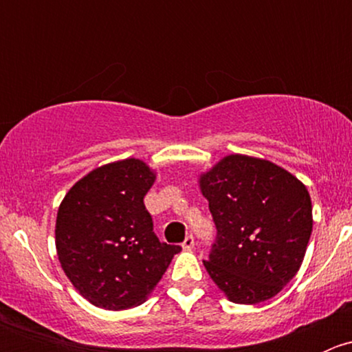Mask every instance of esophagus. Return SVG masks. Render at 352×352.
<instances>
[{
  "label": "esophagus",
  "mask_w": 352,
  "mask_h": 352,
  "mask_svg": "<svg viewBox=\"0 0 352 352\" xmlns=\"http://www.w3.org/2000/svg\"><path fill=\"white\" fill-rule=\"evenodd\" d=\"M182 248L184 250H192L194 248V236L192 235L186 236V240H184V243H182Z\"/></svg>",
  "instance_id": "34e87169"
}]
</instances>
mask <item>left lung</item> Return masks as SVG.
I'll use <instances>...</instances> for the list:
<instances>
[{
  "label": "left lung",
  "mask_w": 352,
  "mask_h": 352,
  "mask_svg": "<svg viewBox=\"0 0 352 352\" xmlns=\"http://www.w3.org/2000/svg\"><path fill=\"white\" fill-rule=\"evenodd\" d=\"M199 189L218 228L208 274L233 303L271 300L305 258L314 228L307 186L269 160L233 153L199 175Z\"/></svg>",
  "instance_id": "obj_1"
}]
</instances>
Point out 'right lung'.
I'll return each mask as SVG.
<instances>
[{
  "label": "right lung",
  "mask_w": 352,
  "mask_h": 352,
  "mask_svg": "<svg viewBox=\"0 0 352 352\" xmlns=\"http://www.w3.org/2000/svg\"><path fill=\"white\" fill-rule=\"evenodd\" d=\"M156 172L140 158L97 166L65 196L56 252L74 289L105 310L143 303L182 248L162 243L144 208Z\"/></svg>",
  "instance_id": "1"
}]
</instances>
